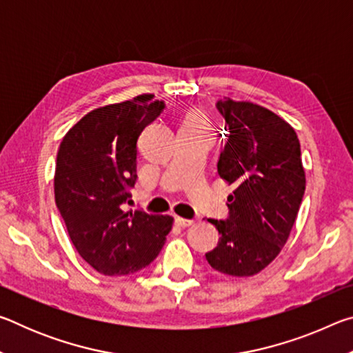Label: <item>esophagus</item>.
<instances>
[{
    "instance_id": "obj_1",
    "label": "esophagus",
    "mask_w": 353,
    "mask_h": 353,
    "mask_svg": "<svg viewBox=\"0 0 353 353\" xmlns=\"http://www.w3.org/2000/svg\"><path fill=\"white\" fill-rule=\"evenodd\" d=\"M176 224L179 227H190L194 224L193 219H185V218H181V216H176Z\"/></svg>"
}]
</instances>
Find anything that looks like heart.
<instances>
[{"label": "heart", "instance_id": "b5f03b06", "mask_svg": "<svg viewBox=\"0 0 353 353\" xmlns=\"http://www.w3.org/2000/svg\"><path fill=\"white\" fill-rule=\"evenodd\" d=\"M182 126H190V128H208L207 119L199 112H190L187 117H185Z\"/></svg>", "mask_w": 353, "mask_h": 353}]
</instances>
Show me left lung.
<instances>
[{
  "label": "left lung",
  "mask_w": 353,
  "mask_h": 353,
  "mask_svg": "<svg viewBox=\"0 0 353 353\" xmlns=\"http://www.w3.org/2000/svg\"><path fill=\"white\" fill-rule=\"evenodd\" d=\"M227 143L218 174L235 183L229 218L208 219L219 232L205 254L213 270L232 277L259 274L280 254L305 193L301 143L283 118L249 101L219 99Z\"/></svg>",
  "instance_id": "1"
}]
</instances>
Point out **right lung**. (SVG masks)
Returning a JSON list of instances; mask_svg holds the SVG:
<instances>
[{
	"label": "right lung",
	"mask_w": 353,
	"mask_h": 353,
	"mask_svg": "<svg viewBox=\"0 0 353 353\" xmlns=\"http://www.w3.org/2000/svg\"><path fill=\"white\" fill-rule=\"evenodd\" d=\"M165 109L154 94L88 112L57 151L54 198L71 243L104 276H128L155 260L170 214L126 212L137 182V140Z\"/></svg>",
	"instance_id": "right-lung-1"
}]
</instances>
